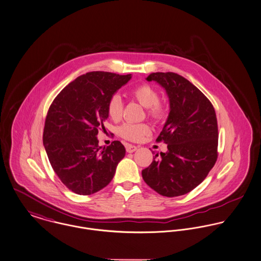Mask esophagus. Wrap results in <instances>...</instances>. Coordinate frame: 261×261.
I'll return each instance as SVG.
<instances>
[{
	"label": "esophagus",
	"mask_w": 261,
	"mask_h": 261,
	"mask_svg": "<svg viewBox=\"0 0 261 261\" xmlns=\"http://www.w3.org/2000/svg\"><path fill=\"white\" fill-rule=\"evenodd\" d=\"M125 147H126V151H127L128 153H133L134 151L137 150V147H136L135 145L126 144L125 145Z\"/></svg>",
	"instance_id": "esophagus-1"
}]
</instances>
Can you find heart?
I'll use <instances>...</instances> for the list:
<instances>
[{
  "mask_svg": "<svg viewBox=\"0 0 261 261\" xmlns=\"http://www.w3.org/2000/svg\"><path fill=\"white\" fill-rule=\"evenodd\" d=\"M129 95L146 107V114L155 123L163 122L168 115L167 105L159 100V92L149 84H140L129 91ZM123 102L118 94L112 95L107 103V114L117 121L122 116ZM150 132V127L146 123L132 124L124 123L117 129V133L128 141H139Z\"/></svg>",
  "mask_w": 261,
  "mask_h": 261,
  "instance_id": "heart-1",
  "label": "heart"
}]
</instances>
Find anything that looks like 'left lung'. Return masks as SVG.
<instances>
[{
	"label": "left lung",
	"instance_id": "obj_1",
	"mask_svg": "<svg viewBox=\"0 0 261 261\" xmlns=\"http://www.w3.org/2000/svg\"><path fill=\"white\" fill-rule=\"evenodd\" d=\"M147 80L165 88L170 113L156 139L166 143L168 151L160 155L154 153L152 163L142 170V177L163 196L184 195L202 182L217 160L215 110L198 88L176 73H151Z\"/></svg>",
	"mask_w": 261,
	"mask_h": 261
}]
</instances>
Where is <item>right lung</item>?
<instances>
[{
    "instance_id": "right-lung-1",
    "label": "right lung",
    "mask_w": 261,
    "mask_h": 261,
    "mask_svg": "<svg viewBox=\"0 0 261 261\" xmlns=\"http://www.w3.org/2000/svg\"><path fill=\"white\" fill-rule=\"evenodd\" d=\"M130 79L131 74L89 72L64 88L48 110L43 143L55 173L76 194L106 187L125 156L120 141L101 148L97 134L105 129L109 98Z\"/></svg>"
}]
</instances>
